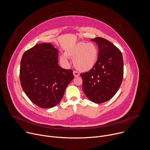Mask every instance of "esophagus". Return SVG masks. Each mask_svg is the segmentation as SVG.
Segmentation results:
<instances>
[{
    "label": "esophagus",
    "mask_w": 150,
    "mask_h": 150,
    "mask_svg": "<svg viewBox=\"0 0 150 150\" xmlns=\"http://www.w3.org/2000/svg\"><path fill=\"white\" fill-rule=\"evenodd\" d=\"M73 74H74V77H78V76H80V73L77 71H73Z\"/></svg>",
    "instance_id": "34e87169"
}]
</instances>
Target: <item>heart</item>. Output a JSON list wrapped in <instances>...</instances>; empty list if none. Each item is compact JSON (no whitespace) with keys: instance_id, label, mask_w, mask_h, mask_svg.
<instances>
[{"instance_id":"b5f03b06","label":"heart","mask_w":150,"mask_h":150,"mask_svg":"<svg viewBox=\"0 0 150 150\" xmlns=\"http://www.w3.org/2000/svg\"><path fill=\"white\" fill-rule=\"evenodd\" d=\"M67 57L74 58L75 67L82 71L91 70L96 63L98 50L93 43L80 42L69 48L59 57L60 62L65 64L69 63Z\"/></svg>"}]
</instances>
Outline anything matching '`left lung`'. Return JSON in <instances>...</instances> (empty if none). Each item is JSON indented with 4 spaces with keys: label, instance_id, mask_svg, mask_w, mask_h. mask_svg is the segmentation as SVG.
I'll list each match as a JSON object with an SVG mask.
<instances>
[{
    "label": "left lung",
    "instance_id": "8db88e82",
    "mask_svg": "<svg viewBox=\"0 0 150 150\" xmlns=\"http://www.w3.org/2000/svg\"><path fill=\"white\" fill-rule=\"evenodd\" d=\"M99 48L97 62L88 72L81 73L83 91L87 98L96 103L110 100L122 81L124 62L121 51L108 40L96 37L91 40Z\"/></svg>",
    "mask_w": 150,
    "mask_h": 150
}]
</instances>
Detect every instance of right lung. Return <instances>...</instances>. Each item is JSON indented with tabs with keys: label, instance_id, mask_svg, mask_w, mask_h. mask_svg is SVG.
<instances>
[{
	"label": "right lung",
	"instance_id": "right-lung-1",
	"mask_svg": "<svg viewBox=\"0 0 150 150\" xmlns=\"http://www.w3.org/2000/svg\"><path fill=\"white\" fill-rule=\"evenodd\" d=\"M58 51L51 43L38 44L26 51L20 65V81L28 98L44 109L56 106L73 79L72 70L58 64Z\"/></svg>",
	"mask_w": 150,
	"mask_h": 150
}]
</instances>
